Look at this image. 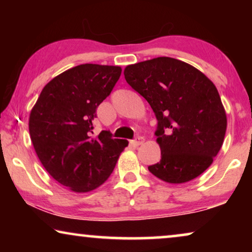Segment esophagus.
I'll return each instance as SVG.
<instances>
[{
	"label": "esophagus",
	"instance_id": "1",
	"mask_svg": "<svg viewBox=\"0 0 252 252\" xmlns=\"http://www.w3.org/2000/svg\"><path fill=\"white\" fill-rule=\"evenodd\" d=\"M144 142V139L142 136H137L135 140H132V144L133 146H140V144H142Z\"/></svg>",
	"mask_w": 252,
	"mask_h": 252
}]
</instances>
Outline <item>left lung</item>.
Wrapping results in <instances>:
<instances>
[{
  "label": "left lung",
  "instance_id": "8db88e82",
  "mask_svg": "<svg viewBox=\"0 0 252 252\" xmlns=\"http://www.w3.org/2000/svg\"><path fill=\"white\" fill-rule=\"evenodd\" d=\"M124 74L157 119L155 135L161 158L149 171L170 184L197 178L212 164L226 133V113L216 86L197 68L171 57L128 65Z\"/></svg>",
  "mask_w": 252,
  "mask_h": 252
}]
</instances>
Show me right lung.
<instances>
[{
    "label": "right lung",
    "mask_w": 252,
    "mask_h": 252,
    "mask_svg": "<svg viewBox=\"0 0 252 252\" xmlns=\"http://www.w3.org/2000/svg\"><path fill=\"white\" fill-rule=\"evenodd\" d=\"M120 74L119 66L78 65L48 82L31 111L30 135L37 157L55 180L75 192L101 186L128 144L108 130L92 136L96 109Z\"/></svg>",
    "instance_id": "right-lung-1"
}]
</instances>
